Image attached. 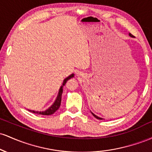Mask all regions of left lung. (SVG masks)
Returning <instances> with one entry per match:
<instances>
[{
    "instance_id": "1",
    "label": "left lung",
    "mask_w": 152,
    "mask_h": 152,
    "mask_svg": "<svg viewBox=\"0 0 152 152\" xmlns=\"http://www.w3.org/2000/svg\"><path fill=\"white\" fill-rule=\"evenodd\" d=\"M129 36H131V37H133V35H132V34H129ZM91 114H93V116H94V117H95V118H97V119H103V118H100V117H99V116H96V115H95V114H93V113H92L91 112Z\"/></svg>"
}]
</instances>
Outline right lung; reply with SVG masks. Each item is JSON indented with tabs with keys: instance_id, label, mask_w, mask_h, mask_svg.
I'll return each instance as SVG.
<instances>
[{
	"instance_id": "1",
	"label": "right lung",
	"mask_w": 152,
	"mask_h": 152,
	"mask_svg": "<svg viewBox=\"0 0 152 152\" xmlns=\"http://www.w3.org/2000/svg\"><path fill=\"white\" fill-rule=\"evenodd\" d=\"M74 76V74H72L64 80L62 86H61L60 89H59V91H58V96H57V97H56V101L54 102L53 104H52L51 106H50L48 109L46 110V111H32V110H30V111H31V112H33V113H35V114H41V115H47V116H48V115H51V114H54V113H55L56 111L57 110L59 109V107H60V106H61V96H62V93H63V86L66 84V81H67L68 80L70 79V78H73Z\"/></svg>"
}]
</instances>
